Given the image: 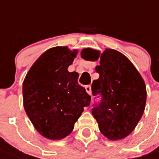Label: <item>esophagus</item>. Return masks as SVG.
I'll return each mask as SVG.
<instances>
[{
	"instance_id": "34e87169",
	"label": "esophagus",
	"mask_w": 159,
	"mask_h": 159,
	"mask_svg": "<svg viewBox=\"0 0 159 159\" xmlns=\"http://www.w3.org/2000/svg\"><path fill=\"white\" fill-rule=\"evenodd\" d=\"M85 89L87 91V93H88L89 95H91V93H92V89H91L90 85H87V86L85 87Z\"/></svg>"
}]
</instances>
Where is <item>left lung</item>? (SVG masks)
<instances>
[{
	"label": "left lung",
	"mask_w": 159,
	"mask_h": 159,
	"mask_svg": "<svg viewBox=\"0 0 159 159\" xmlns=\"http://www.w3.org/2000/svg\"><path fill=\"white\" fill-rule=\"evenodd\" d=\"M81 55L89 61L99 57L98 52L89 48ZM96 71L99 78L93 81L92 92L101 98L93 104L92 113L106 138L124 139L133 132L144 112L147 98L144 81L128 58L112 49L102 54Z\"/></svg>",
	"instance_id": "left-lung-1"
}]
</instances>
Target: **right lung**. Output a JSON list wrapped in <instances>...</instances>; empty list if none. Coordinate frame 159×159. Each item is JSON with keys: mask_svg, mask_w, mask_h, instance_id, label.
Instances as JSON below:
<instances>
[{"mask_svg": "<svg viewBox=\"0 0 159 159\" xmlns=\"http://www.w3.org/2000/svg\"><path fill=\"white\" fill-rule=\"evenodd\" d=\"M77 51L57 47L45 52L26 74L23 104L31 123L42 136L61 139L91 102V96L78 84V73L69 72Z\"/></svg>", "mask_w": 159, "mask_h": 159, "instance_id": "obj_1", "label": "right lung"}]
</instances>
